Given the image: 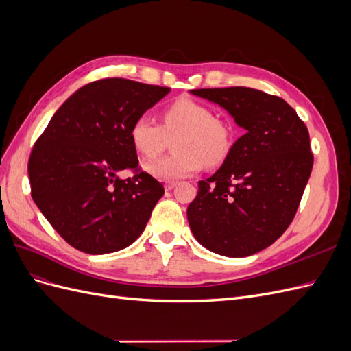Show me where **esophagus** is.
I'll use <instances>...</instances> for the list:
<instances>
[{
  "label": "esophagus",
  "instance_id": "esophagus-1",
  "mask_svg": "<svg viewBox=\"0 0 351 351\" xmlns=\"http://www.w3.org/2000/svg\"><path fill=\"white\" fill-rule=\"evenodd\" d=\"M178 183L177 182H165V190H173Z\"/></svg>",
  "mask_w": 351,
  "mask_h": 351
}]
</instances>
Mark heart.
<instances>
[{
    "mask_svg": "<svg viewBox=\"0 0 351 351\" xmlns=\"http://www.w3.org/2000/svg\"><path fill=\"white\" fill-rule=\"evenodd\" d=\"M161 125L141 115L130 127L134 151L146 159L164 152L168 139H174V154L146 165V171L159 180L184 178L199 171L202 164L218 165L228 156L234 132L230 123L214 119L206 105L190 98H178L165 107Z\"/></svg>",
    "mask_w": 351,
    "mask_h": 351,
    "instance_id": "heart-1",
    "label": "heart"
}]
</instances>
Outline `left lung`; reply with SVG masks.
<instances>
[{
  "mask_svg": "<svg viewBox=\"0 0 351 351\" xmlns=\"http://www.w3.org/2000/svg\"><path fill=\"white\" fill-rule=\"evenodd\" d=\"M190 92L221 105L246 133L218 171L199 182L187 208L189 226L208 250L250 256L291 224L313 167L309 132L275 95L243 86Z\"/></svg>",
  "mask_w": 351,
  "mask_h": 351,
  "instance_id": "8db88e82",
  "label": "left lung"
}]
</instances>
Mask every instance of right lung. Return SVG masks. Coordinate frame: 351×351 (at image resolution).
<instances>
[{"mask_svg": "<svg viewBox=\"0 0 351 351\" xmlns=\"http://www.w3.org/2000/svg\"><path fill=\"white\" fill-rule=\"evenodd\" d=\"M168 92L120 77L92 82L61 105L35 142L32 199L74 249L111 253L143 232L164 186L141 169L129 132ZM123 171L134 176L123 180Z\"/></svg>", "mask_w": 351, "mask_h": 351, "instance_id": "1", "label": "right lung"}]
</instances>
